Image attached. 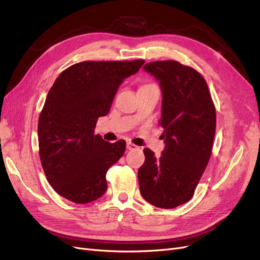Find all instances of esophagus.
<instances>
[{
	"label": "esophagus",
	"instance_id": "obj_1",
	"mask_svg": "<svg viewBox=\"0 0 260 260\" xmlns=\"http://www.w3.org/2000/svg\"><path fill=\"white\" fill-rule=\"evenodd\" d=\"M138 148H139L138 145L133 144L131 142H127V149H129V151H136V149H138Z\"/></svg>",
	"mask_w": 260,
	"mask_h": 260
}]
</instances>
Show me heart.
<instances>
[{"instance_id":"heart-1","label":"heart","mask_w":260,"mask_h":260,"mask_svg":"<svg viewBox=\"0 0 260 260\" xmlns=\"http://www.w3.org/2000/svg\"><path fill=\"white\" fill-rule=\"evenodd\" d=\"M145 85H153V84H152V83H151V84H145Z\"/></svg>"}]
</instances>
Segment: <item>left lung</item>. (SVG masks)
Here are the masks:
<instances>
[{"instance_id": "left-lung-1", "label": "left lung", "mask_w": 260, "mask_h": 260, "mask_svg": "<svg viewBox=\"0 0 260 260\" xmlns=\"http://www.w3.org/2000/svg\"><path fill=\"white\" fill-rule=\"evenodd\" d=\"M144 70L159 81L162 92V139L159 158L144 148L138 178L142 198L159 208L190 201L209 161L216 132V108L204 77L176 60L148 62Z\"/></svg>"}]
</instances>
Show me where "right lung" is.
<instances>
[{
	"label": "right lung",
	"instance_id": "1",
	"mask_svg": "<svg viewBox=\"0 0 260 260\" xmlns=\"http://www.w3.org/2000/svg\"><path fill=\"white\" fill-rule=\"evenodd\" d=\"M144 62L81 61L55 80L39 117V155L49 183L62 198L86 204L105 193L106 172L123 155L125 141L106 142L94 128L119 85Z\"/></svg>",
	"mask_w": 260,
	"mask_h": 260
}]
</instances>
